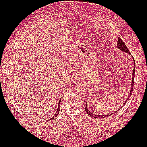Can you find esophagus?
I'll return each instance as SVG.
<instances>
[{
	"instance_id": "esophagus-1",
	"label": "esophagus",
	"mask_w": 147,
	"mask_h": 147,
	"mask_svg": "<svg viewBox=\"0 0 147 147\" xmlns=\"http://www.w3.org/2000/svg\"><path fill=\"white\" fill-rule=\"evenodd\" d=\"M82 80H83V78H82V76H81L80 74L77 73L74 75L73 78V82L74 83H77L80 82H82Z\"/></svg>"
}]
</instances>
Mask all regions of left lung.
<instances>
[{
  "mask_svg": "<svg viewBox=\"0 0 147 147\" xmlns=\"http://www.w3.org/2000/svg\"><path fill=\"white\" fill-rule=\"evenodd\" d=\"M117 47H118V49H120V50H121V51H124V52H126V53H127V54H130V52H129V50H128V49L127 48V47L125 45V44H124V43L123 42V40H122V39L121 38H120L119 37L118 38V40H117ZM132 57H133V61H134V68H133V78H132V83H131V90H130V92H129V96H128V97H127V100H126V102H127V100H128L129 98V97L131 96V94H132V92H133V86H134V81H135V60H134V58H133V57L132 56ZM126 102L124 103V105H123V106L124 105V104H126ZM120 110V109H119ZM85 111L86 112V113L88 114L90 116H91V117H92L93 118H98V119H100V118H104V117H107V116H109V115H112V114H109V115H96V114H92L91 112H90L89 111V110L88 109V108H86V107H85Z\"/></svg>",
  "mask_w": 147,
  "mask_h": 147,
  "instance_id": "left-lung-1",
  "label": "left lung"
}]
</instances>
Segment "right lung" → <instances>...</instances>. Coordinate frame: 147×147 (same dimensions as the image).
Masks as SVG:
<instances>
[{"label": "right lung", "mask_w": 147, "mask_h": 147, "mask_svg": "<svg viewBox=\"0 0 147 147\" xmlns=\"http://www.w3.org/2000/svg\"><path fill=\"white\" fill-rule=\"evenodd\" d=\"M60 102H61V99L59 100V104H58V107H57V112H56L55 114L54 115V116H53L51 119H49V121H51V120H52L53 119L55 118L57 116V115L59 114V111H60Z\"/></svg>", "instance_id": "obj_1"}]
</instances>
